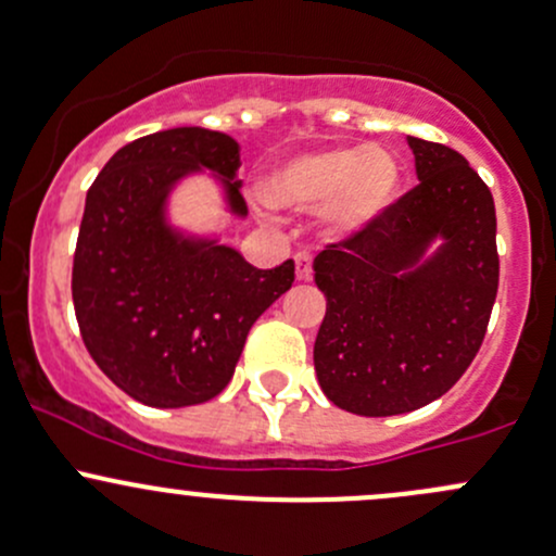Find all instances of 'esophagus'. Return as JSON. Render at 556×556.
Returning a JSON list of instances; mask_svg holds the SVG:
<instances>
[{
	"label": "esophagus",
	"instance_id": "34e87169",
	"mask_svg": "<svg viewBox=\"0 0 556 556\" xmlns=\"http://www.w3.org/2000/svg\"><path fill=\"white\" fill-rule=\"evenodd\" d=\"M294 265H296V280L313 278V260H309L307 254H296Z\"/></svg>",
	"mask_w": 556,
	"mask_h": 556
}]
</instances>
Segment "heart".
I'll return each instance as SVG.
<instances>
[{"label": "heart", "mask_w": 556, "mask_h": 556, "mask_svg": "<svg viewBox=\"0 0 556 556\" xmlns=\"http://www.w3.org/2000/svg\"><path fill=\"white\" fill-rule=\"evenodd\" d=\"M403 169L384 148L333 146L283 161L265 195L294 212H320L333 236H355L395 204Z\"/></svg>", "instance_id": "obj_1"}]
</instances>
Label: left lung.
Segmentation results:
<instances>
[{"mask_svg": "<svg viewBox=\"0 0 556 556\" xmlns=\"http://www.w3.org/2000/svg\"><path fill=\"white\" fill-rule=\"evenodd\" d=\"M419 185L376 223L315 256L326 318L320 390L357 416L443 397L475 361L498 291L495 206L453 148L408 137Z\"/></svg>", "mask_w": 556, "mask_h": 556, "instance_id": "8db88e82", "label": "left lung"}]
</instances>
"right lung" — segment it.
Segmentation results:
<instances>
[{
  "label": "right lung",
  "mask_w": 556,
  "mask_h": 556,
  "mask_svg": "<svg viewBox=\"0 0 556 556\" xmlns=\"http://www.w3.org/2000/svg\"><path fill=\"white\" fill-rule=\"evenodd\" d=\"M238 166L230 135L177 127L124 146L87 190L71 278L81 339L118 390L153 408L219 395L249 328L294 283L291 260L256 270L219 238L169 223L172 190L204 169L247 217Z\"/></svg>",
  "instance_id": "1"
}]
</instances>
